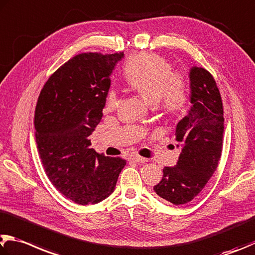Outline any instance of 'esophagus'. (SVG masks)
<instances>
[{"mask_svg": "<svg viewBox=\"0 0 255 255\" xmlns=\"http://www.w3.org/2000/svg\"><path fill=\"white\" fill-rule=\"evenodd\" d=\"M129 158L133 161H137V163H145V161H148L147 158H143V157L138 156V155H131Z\"/></svg>", "mask_w": 255, "mask_h": 255, "instance_id": "obj_1", "label": "esophagus"}]
</instances>
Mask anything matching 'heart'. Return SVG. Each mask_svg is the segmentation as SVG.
I'll return each instance as SVG.
<instances>
[{"instance_id": "1", "label": "heart", "mask_w": 255, "mask_h": 255, "mask_svg": "<svg viewBox=\"0 0 255 255\" xmlns=\"http://www.w3.org/2000/svg\"><path fill=\"white\" fill-rule=\"evenodd\" d=\"M124 78L132 90L150 104H157L167 114H178L187 105V86L182 73L173 72L170 63L154 53H137L128 59L124 67ZM118 106L114 90L106 99V112Z\"/></svg>"}]
</instances>
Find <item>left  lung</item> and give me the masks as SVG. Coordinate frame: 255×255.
<instances>
[{
	"label": "left lung",
	"instance_id": "1",
	"mask_svg": "<svg viewBox=\"0 0 255 255\" xmlns=\"http://www.w3.org/2000/svg\"><path fill=\"white\" fill-rule=\"evenodd\" d=\"M191 104L187 116L176 126V141L182 148L174 167L163 169L155 193L175 205L195 198L217 168L224 132L223 104L214 78L204 68L189 71Z\"/></svg>",
	"mask_w": 255,
	"mask_h": 255
}]
</instances>
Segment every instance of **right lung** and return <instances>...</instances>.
Instances as JSON below:
<instances>
[{
	"label": "right lung",
	"mask_w": 255,
	"mask_h": 255,
	"mask_svg": "<svg viewBox=\"0 0 255 255\" xmlns=\"http://www.w3.org/2000/svg\"><path fill=\"white\" fill-rule=\"evenodd\" d=\"M123 58L124 52L76 55L49 78L36 103L35 140L45 174L77 204L107 198L126 165L120 157L98 154L89 139L103 117L109 77Z\"/></svg>",
	"instance_id": "obj_1"
}]
</instances>
